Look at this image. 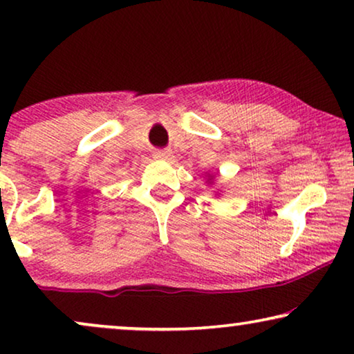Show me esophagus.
I'll return each mask as SVG.
<instances>
[{"label":"esophagus","instance_id":"34e87169","mask_svg":"<svg viewBox=\"0 0 354 354\" xmlns=\"http://www.w3.org/2000/svg\"><path fill=\"white\" fill-rule=\"evenodd\" d=\"M158 159H169L172 156V153L169 151V149H161V151H156V154H154Z\"/></svg>","mask_w":354,"mask_h":354}]
</instances>
